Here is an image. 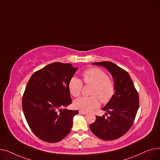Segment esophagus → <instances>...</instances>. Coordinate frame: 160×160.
Wrapping results in <instances>:
<instances>
[{"label":"esophagus","mask_w":160,"mask_h":160,"mask_svg":"<svg viewBox=\"0 0 160 160\" xmlns=\"http://www.w3.org/2000/svg\"><path fill=\"white\" fill-rule=\"evenodd\" d=\"M79 113H80V114H82V115H87V114H88V113H86V112H83V111H82V110H80V111H79Z\"/></svg>","instance_id":"esophagus-1"}]
</instances>
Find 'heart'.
I'll list each match as a JSON object with an SVG mask.
<instances>
[{"instance_id":"1","label":"heart","mask_w":160,"mask_h":160,"mask_svg":"<svg viewBox=\"0 0 160 160\" xmlns=\"http://www.w3.org/2000/svg\"><path fill=\"white\" fill-rule=\"evenodd\" d=\"M83 80L86 85L92 86L91 97H82L74 102L76 108L83 112H90L97 108L99 100L103 104L109 102L113 98L115 87L114 82L108 78V74L98 68H91L82 73ZM83 88L82 82L77 77H72L69 82V89L71 94L78 97Z\"/></svg>"}]
</instances>
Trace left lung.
<instances>
[{
	"label": "left lung",
	"mask_w": 160,
	"mask_h": 160,
	"mask_svg": "<svg viewBox=\"0 0 160 160\" xmlns=\"http://www.w3.org/2000/svg\"><path fill=\"white\" fill-rule=\"evenodd\" d=\"M92 64L102 66L111 73L115 92L112 100L102 108L110 116H96L95 121L89 126L90 130L102 140L118 139L129 130L135 120L139 106L138 93L129 74L120 67L111 62Z\"/></svg>",
	"instance_id": "obj_1"
}]
</instances>
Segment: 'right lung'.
Wrapping results in <instances>:
<instances>
[{
    "label": "right lung",
    "instance_id": "right-lung-1",
    "mask_svg": "<svg viewBox=\"0 0 160 160\" xmlns=\"http://www.w3.org/2000/svg\"><path fill=\"white\" fill-rule=\"evenodd\" d=\"M71 63L54 62L32 74L22 99L31 130L48 142L62 140L70 132L78 110L62 109L72 103L69 82L77 71Z\"/></svg>",
    "mask_w": 160,
    "mask_h": 160
}]
</instances>
